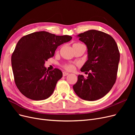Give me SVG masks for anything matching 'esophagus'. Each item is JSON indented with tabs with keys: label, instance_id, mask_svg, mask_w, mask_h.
I'll return each instance as SVG.
<instances>
[{
	"label": "esophagus",
	"instance_id": "34e87169",
	"mask_svg": "<svg viewBox=\"0 0 135 135\" xmlns=\"http://www.w3.org/2000/svg\"><path fill=\"white\" fill-rule=\"evenodd\" d=\"M69 74L68 73H66V72H63V76H66Z\"/></svg>",
	"mask_w": 135,
	"mask_h": 135
}]
</instances>
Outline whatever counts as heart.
Masks as SVG:
<instances>
[{"instance_id": "b5f03b06", "label": "heart", "mask_w": 135, "mask_h": 135, "mask_svg": "<svg viewBox=\"0 0 135 135\" xmlns=\"http://www.w3.org/2000/svg\"><path fill=\"white\" fill-rule=\"evenodd\" d=\"M77 45V44H81V43H75L74 45ZM64 69L65 70H66V71H73L75 69V65L72 64H66L64 65L63 66Z\"/></svg>"}]
</instances>
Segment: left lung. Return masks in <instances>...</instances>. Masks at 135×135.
<instances>
[{
	"label": "left lung",
	"mask_w": 135,
	"mask_h": 135,
	"mask_svg": "<svg viewBox=\"0 0 135 135\" xmlns=\"http://www.w3.org/2000/svg\"><path fill=\"white\" fill-rule=\"evenodd\" d=\"M78 36L88 49V60L80 71L89 73L87 78L79 75L73 89L81 99L95 101L107 95L115 83L119 51L112 36L103 31L90 30Z\"/></svg>",
	"instance_id": "obj_1"
}]
</instances>
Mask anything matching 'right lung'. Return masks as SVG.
<instances>
[{"instance_id": "1", "label": "right lung", "mask_w": 135, "mask_h": 135, "mask_svg": "<svg viewBox=\"0 0 135 135\" xmlns=\"http://www.w3.org/2000/svg\"><path fill=\"white\" fill-rule=\"evenodd\" d=\"M71 36H59L38 31L23 36L12 55L11 62L15 84L23 95L33 100L50 97L57 83L62 76L59 69L47 70L45 61L52 57L55 51Z\"/></svg>"}]
</instances>
